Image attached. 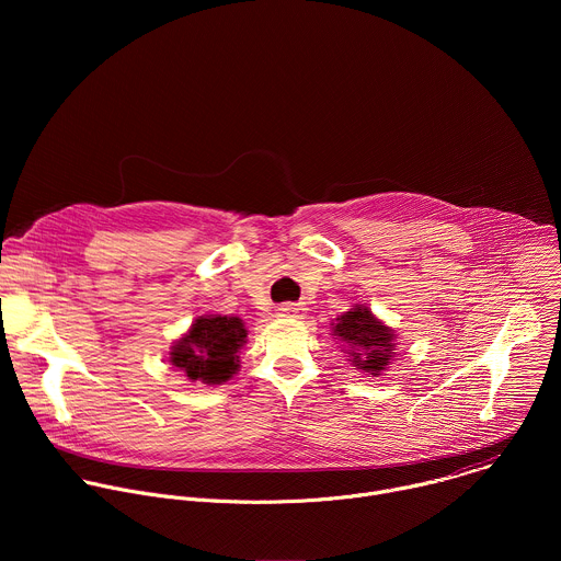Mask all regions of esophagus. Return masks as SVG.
Wrapping results in <instances>:
<instances>
[{
  "instance_id": "esophagus-1",
  "label": "esophagus",
  "mask_w": 561,
  "mask_h": 561,
  "mask_svg": "<svg viewBox=\"0 0 561 561\" xmlns=\"http://www.w3.org/2000/svg\"><path fill=\"white\" fill-rule=\"evenodd\" d=\"M301 310H304V308H301L299 304H282V306H277L279 317H299Z\"/></svg>"
}]
</instances>
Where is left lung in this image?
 <instances>
[{
  "instance_id": "8db88e82",
  "label": "left lung",
  "mask_w": 561,
  "mask_h": 561,
  "mask_svg": "<svg viewBox=\"0 0 561 561\" xmlns=\"http://www.w3.org/2000/svg\"><path fill=\"white\" fill-rule=\"evenodd\" d=\"M335 335L351 346L353 364L370 375H379L388 359L392 357V331L383 327L379 319L364 306L351 308L337 317Z\"/></svg>"
}]
</instances>
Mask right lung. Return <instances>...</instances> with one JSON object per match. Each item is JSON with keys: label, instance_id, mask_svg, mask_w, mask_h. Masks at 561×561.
I'll return each mask as SVG.
<instances>
[{"label": "right lung", "instance_id": "1", "mask_svg": "<svg viewBox=\"0 0 561 561\" xmlns=\"http://www.w3.org/2000/svg\"><path fill=\"white\" fill-rule=\"evenodd\" d=\"M247 340V329L239 317H199L171 353L173 366L193 381L221 383L237 370V351Z\"/></svg>", "mask_w": 561, "mask_h": 561}]
</instances>
